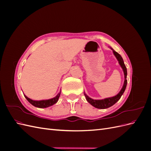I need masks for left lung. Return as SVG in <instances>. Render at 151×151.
I'll return each instance as SVG.
<instances>
[{
    "mask_svg": "<svg viewBox=\"0 0 151 151\" xmlns=\"http://www.w3.org/2000/svg\"><path fill=\"white\" fill-rule=\"evenodd\" d=\"M109 48H110L113 51V55L117 59L118 63H119V65H120L123 71V73H124V77H125L124 83H123V87L121 89V90L120 91V92L118 93L116 95L114 96L113 97L104 98L103 99H93L92 98H91L90 97H89L86 94V93L84 92V94L85 96L87 101H88L89 103H90L94 107L98 109H106V108L111 107L113 104H115L118 100L120 99L122 94L125 92V90L126 89L127 84V80L126 79L127 76V68L124 63V62H123V58L121 57L119 53H118L116 52H115L111 47H109Z\"/></svg>",
    "mask_w": 151,
    "mask_h": 151,
    "instance_id": "left-lung-1",
    "label": "left lung"
}]
</instances>
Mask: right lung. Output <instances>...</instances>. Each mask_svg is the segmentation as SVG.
I'll return each instance as SVG.
<instances>
[{
	"label": "right lung",
	"instance_id": "right-lung-1",
	"mask_svg": "<svg viewBox=\"0 0 151 151\" xmlns=\"http://www.w3.org/2000/svg\"><path fill=\"white\" fill-rule=\"evenodd\" d=\"M61 91L58 93V94L55 97H54L52 99H45V100H39V101H36V100H33L29 98H28L24 94V97L26 99L28 100V102L30 103L32 105H33L34 106L40 108H48L49 106H51L54 104L57 103L59 97L60 96Z\"/></svg>",
	"mask_w": 151,
	"mask_h": 151
}]
</instances>
